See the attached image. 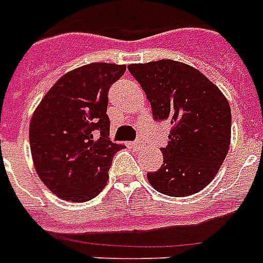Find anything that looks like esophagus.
I'll list each match as a JSON object with an SVG mask.
<instances>
[{"label":"esophagus","mask_w":263,"mask_h":263,"mask_svg":"<svg viewBox=\"0 0 263 263\" xmlns=\"http://www.w3.org/2000/svg\"><path fill=\"white\" fill-rule=\"evenodd\" d=\"M131 146L135 148V150H138V148H140V146H142V140L138 139V140H135V142H132Z\"/></svg>","instance_id":"1"}]
</instances>
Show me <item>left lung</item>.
<instances>
[{"label": "left lung", "mask_w": 263, "mask_h": 263, "mask_svg": "<svg viewBox=\"0 0 263 263\" xmlns=\"http://www.w3.org/2000/svg\"><path fill=\"white\" fill-rule=\"evenodd\" d=\"M128 71L138 80L152 105L154 120L173 125L164 164L147 179L157 191L188 196L208 185L228 154L231 107L216 84L187 64L160 60L131 64Z\"/></svg>", "instance_id": "obj_1"}]
</instances>
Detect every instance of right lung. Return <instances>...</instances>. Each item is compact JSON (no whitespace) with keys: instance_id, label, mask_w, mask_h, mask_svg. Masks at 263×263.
<instances>
[{"instance_id":"add662e5","label":"right lung","mask_w":263,"mask_h":263,"mask_svg":"<svg viewBox=\"0 0 263 263\" xmlns=\"http://www.w3.org/2000/svg\"><path fill=\"white\" fill-rule=\"evenodd\" d=\"M125 65L92 63L60 78L30 123L35 171L53 194L86 202L102 191L121 144L109 140L107 91Z\"/></svg>"}]
</instances>
